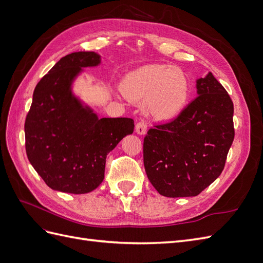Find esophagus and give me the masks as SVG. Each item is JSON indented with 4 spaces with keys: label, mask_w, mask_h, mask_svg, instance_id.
<instances>
[{
    "label": "esophagus",
    "mask_w": 263,
    "mask_h": 263,
    "mask_svg": "<svg viewBox=\"0 0 263 263\" xmlns=\"http://www.w3.org/2000/svg\"><path fill=\"white\" fill-rule=\"evenodd\" d=\"M135 130L138 135H145L147 133V124L145 122H139L136 124Z\"/></svg>",
    "instance_id": "34e87169"
}]
</instances>
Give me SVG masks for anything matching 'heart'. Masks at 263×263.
Returning <instances> with one entry per match:
<instances>
[{
	"label": "heart",
	"mask_w": 263,
	"mask_h": 263,
	"mask_svg": "<svg viewBox=\"0 0 263 263\" xmlns=\"http://www.w3.org/2000/svg\"><path fill=\"white\" fill-rule=\"evenodd\" d=\"M124 97L158 122H171L189 104L191 83L181 69L169 65H147L127 74L122 83Z\"/></svg>",
	"instance_id": "b5f03b06"
}]
</instances>
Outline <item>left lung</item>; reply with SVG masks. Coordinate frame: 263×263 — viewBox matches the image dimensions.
Segmentation results:
<instances>
[{
  "label": "left lung",
  "mask_w": 263,
  "mask_h": 263,
  "mask_svg": "<svg viewBox=\"0 0 263 263\" xmlns=\"http://www.w3.org/2000/svg\"><path fill=\"white\" fill-rule=\"evenodd\" d=\"M197 98L170 123L150 128L144 140L147 177L159 194H200L224 169L232 146L234 104L212 72L196 80Z\"/></svg>",
  "instance_id": "left-lung-1"
}]
</instances>
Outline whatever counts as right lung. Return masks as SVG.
Listing matches in <instances>:
<instances>
[{"label":"right lung","instance_id":"1","mask_svg":"<svg viewBox=\"0 0 263 263\" xmlns=\"http://www.w3.org/2000/svg\"><path fill=\"white\" fill-rule=\"evenodd\" d=\"M101 62L98 52L67 54L35 87L25 122L26 154L54 191L92 192L104 179L107 154L134 132L132 118H100L73 91L84 68Z\"/></svg>","mask_w":263,"mask_h":263}]
</instances>
